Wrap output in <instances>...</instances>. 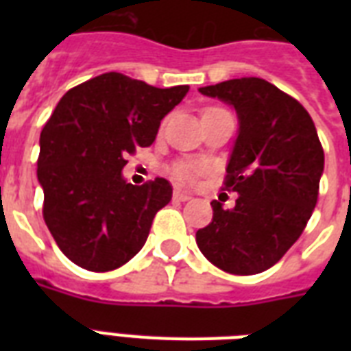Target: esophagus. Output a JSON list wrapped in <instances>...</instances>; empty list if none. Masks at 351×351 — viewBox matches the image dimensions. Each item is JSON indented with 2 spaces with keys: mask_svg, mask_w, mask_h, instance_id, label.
Returning <instances> with one entry per match:
<instances>
[{
  "mask_svg": "<svg viewBox=\"0 0 351 351\" xmlns=\"http://www.w3.org/2000/svg\"><path fill=\"white\" fill-rule=\"evenodd\" d=\"M173 197H175L176 200H180V202H186V200H189V198H191V195H189L187 191H182V189H178V187H176L175 193H173Z\"/></svg>",
  "mask_w": 351,
  "mask_h": 351,
  "instance_id": "34e87169",
  "label": "esophagus"
}]
</instances>
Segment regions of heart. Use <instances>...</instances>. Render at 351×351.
<instances>
[{"mask_svg":"<svg viewBox=\"0 0 351 351\" xmlns=\"http://www.w3.org/2000/svg\"><path fill=\"white\" fill-rule=\"evenodd\" d=\"M208 111H215V109H208ZM173 173H175V176L180 182H191L193 178H195V167H193L191 164H187V162L176 164Z\"/></svg>","mask_w":351,"mask_h":351,"instance_id":"b5f03b06","label":"heart"}]
</instances>
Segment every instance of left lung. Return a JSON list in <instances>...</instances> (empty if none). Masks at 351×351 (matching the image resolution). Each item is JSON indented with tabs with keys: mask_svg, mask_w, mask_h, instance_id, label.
I'll list each match as a JSON object with an SVG mask.
<instances>
[{
	"mask_svg": "<svg viewBox=\"0 0 351 351\" xmlns=\"http://www.w3.org/2000/svg\"><path fill=\"white\" fill-rule=\"evenodd\" d=\"M231 106L239 134L226 187L234 208L213 200V220L197 231L202 255L222 271L255 275L277 264L310 220L324 171L313 120L299 101L262 78H237L200 87Z\"/></svg>",
	"mask_w": 351,
	"mask_h": 351,
	"instance_id": "8db88e82",
	"label": "left lung"
}]
</instances>
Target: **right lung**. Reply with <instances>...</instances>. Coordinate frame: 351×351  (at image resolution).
Instances as JSON below:
<instances>
[{"label":"right lung","mask_w":351,"mask_h":351,"mask_svg":"<svg viewBox=\"0 0 351 351\" xmlns=\"http://www.w3.org/2000/svg\"><path fill=\"white\" fill-rule=\"evenodd\" d=\"M187 90L106 73L58 101L40 136L38 182L45 224L69 261L111 271L142 250L173 187L165 178L132 186L121 169L127 154L154 142L160 121Z\"/></svg>","instance_id":"obj_1"}]
</instances>
